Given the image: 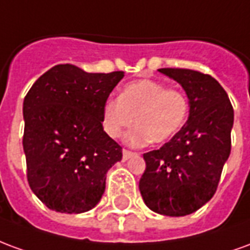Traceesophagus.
Here are the masks:
<instances>
[{
  "instance_id": "1",
  "label": "esophagus",
  "mask_w": 250,
  "mask_h": 250,
  "mask_svg": "<svg viewBox=\"0 0 250 250\" xmlns=\"http://www.w3.org/2000/svg\"><path fill=\"white\" fill-rule=\"evenodd\" d=\"M135 152L128 151V150H123V161H128L131 157H134Z\"/></svg>"
}]
</instances>
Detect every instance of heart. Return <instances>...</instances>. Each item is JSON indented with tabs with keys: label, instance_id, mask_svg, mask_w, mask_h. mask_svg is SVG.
Listing matches in <instances>:
<instances>
[{
	"label": "heart",
	"instance_id": "obj_1",
	"mask_svg": "<svg viewBox=\"0 0 250 250\" xmlns=\"http://www.w3.org/2000/svg\"><path fill=\"white\" fill-rule=\"evenodd\" d=\"M188 102L184 93L167 89L162 83L142 79L125 84L119 98L105 100L102 125L105 134L119 138L135 122L138 127L125 136L130 146L162 143L178 132L186 122Z\"/></svg>",
	"mask_w": 250,
	"mask_h": 250
}]
</instances>
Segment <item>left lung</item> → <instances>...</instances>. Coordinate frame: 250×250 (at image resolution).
Here are the masks:
<instances>
[{
  "instance_id": "obj_1",
  "label": "left lung",
  "mask_w": 250,
  "mask_h": 250,
  "mask_svg": "<svg viewBox=\"0 0 250 250\" xmlns=\"http://www.w3.org/2000/svg\"><path fill=\"white\" fill-rule=\"evenodd\" d=\"M158 71L179 83L188 99L186 125L159 150L143 154L142 198L158 214L182 217L209 202L230 155L234 112L225 89L193 69Z\"/></svg>"
}]
</instances>
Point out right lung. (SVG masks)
I'll return each instance as SVG.
<instances>
[{
  "label": "right lung",
  "mask_w": 250,
  "mask_h": 250,
  "mask_svg": "<svg viewBox=\"0 0 250 250\" xmlns=\"http://www.w3.org/2000/svg\"><path fill=\"white\" fill-rule=\"evenodd\" d=\"M123 76L122 71L88 73L60 64L26 93V177L32 191L51 210L79 214L102 199L105 174L122 161V147L103 130L102 111Z\"/></svg>",
  "instance_id": "1"
}]
</instances>
